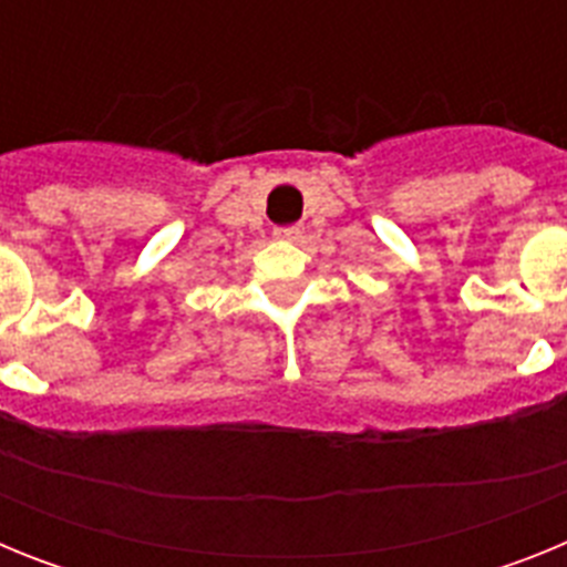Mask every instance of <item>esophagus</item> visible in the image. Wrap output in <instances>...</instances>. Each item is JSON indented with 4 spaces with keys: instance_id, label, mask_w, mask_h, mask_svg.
<instances>
[{
    "instance_id": "34e87169",
    "label": "esophagus",
    "mask_w": 567,
    "mask_h": 567,
    "mask_svg": "<svg viewBox=\"0 0 567 567\" xmlns=\"http://www.w3.org/2000/svg\"><path fill=\"white\" fill-rule=\"evenodd\" d=\"M300 227H275V238H298Z\"/></svg>"
}]
</instances>
